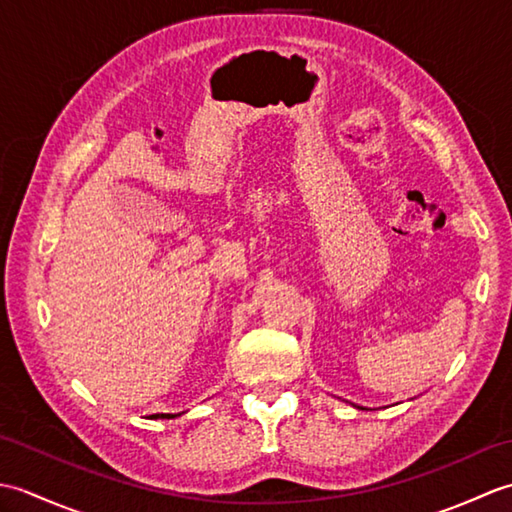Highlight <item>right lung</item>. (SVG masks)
<instances>
[{"mask_svg":"<svg viewBox=\"0 0 512 512\" xmlns=\"http://www.w3.org/2000/svg\"><path fill=\"white\" fill-rule=\"evenodd\" d=\"M151 418H154V420L156 418H167L169 420V418H176V413H154V416H151Z\"/></svg>","mask_w":512,"mask_h":512,"instance_id":"right-lung-1","label":"right lung"}]
</instances>
